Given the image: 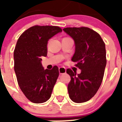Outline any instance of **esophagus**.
Listing matches in <instances>:
<instances>
[{
  "label": "esophagus",
  "mask_w": 122,
  "mask_h": 122,
  "mask_svg": "<svg viewBox=\"0 0 122 122\" xmlns=\"http://www.w3.org/2000/svg\"><path fill=\"white\" fill-rule=\"evenodd\" d=\"M59 74H65L66 71V68H65V67H60L59 69Z\"/></svg>",
  "instance_id": "34e87169"
}]
</instances>
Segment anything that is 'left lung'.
I'll list each match as a JSON object with an SVG mask.
<instances>
[{
  "instance_id": "8db88e82",
  "label": "left lung",
  "mask_w": 122,
  "mask_h": 122,
  "mask_svg": "<svg viewBox=\"0 0 122 122\" xmlns=\"http://www.w3.org/2000/svg\"><path fill=\"white\" fill-rule=\"evenodd\" d=\"M63 30L74 40L75 52L71 60L81 70L78 74L71 69L66 70L71 77L69 97L74 103H84L96 94L103 81L106 65L105 44L97 32L88 27H67Z\"/></svg>"
}]
</instances>
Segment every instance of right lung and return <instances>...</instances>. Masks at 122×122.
Listing matches in <instances>:
<instances>
[{
  "instance_id": "obj_1",
  "label": "right lung",
  "mask_w": 122,
  "mask_h": 122,
  "mask_svg": "<svg viewBox=\"0 0 122 122\" xmlns=\"http://www.w3.org/2000/svg\"><path fill=\"white\" fill-rule=\"evenodd\" d=\"M62 31L59 27L35 25L22 33L17 41L14 69L20 89L32 103H44L51 96L59 68L45 70L41 57L47 56L49 40Z\"/></svg>"
}]
</instances>
